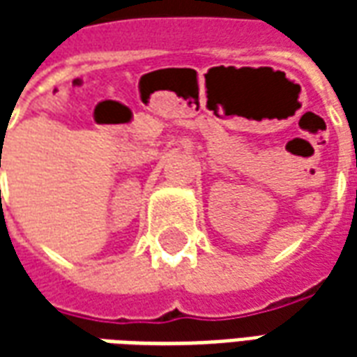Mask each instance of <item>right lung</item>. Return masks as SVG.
I'll list each match as a JSON object with an SVG mask.
<instances>
[{
    "mask_svg": "<svg viewBox=\"0 0 357 357\" xmlns=\"http://www.w3.org/2000/svg\"><path fill=\"white\" fill-rule=\"evenodd\" d=\"M0 168H1V162H0Z\"/></svg>",
    "mask_w": 357,
    "mask_h": 357,
    "instance_id": "add662e5",
    "label": "right lung"
}]
</instances>
